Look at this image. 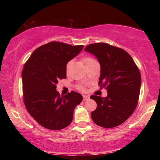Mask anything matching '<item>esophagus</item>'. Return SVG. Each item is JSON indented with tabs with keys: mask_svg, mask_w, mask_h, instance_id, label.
Segmentation results:
<instances>
[{
	"mask_svg": "<svg viewBox=\"0 0 160 160\" xmlns=\"http://www.w3.org/2000/svg\"><path fill=\"white\" fill-rule=\"evenodd\" d=\"M90 99V97L88 95H83V100L84 101H88V100Z\"/></svg>",
	"mask_w": 160,
	"mask_h": 160,
	"instance_id": "34e87169",
	"label": "esophagus"
}]
</instances>
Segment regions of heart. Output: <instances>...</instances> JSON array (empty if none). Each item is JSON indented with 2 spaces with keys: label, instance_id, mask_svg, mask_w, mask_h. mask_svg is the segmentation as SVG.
<instances>
[{
  "label": "heart",
  "instance_id": "b5f03b06",
  "mask_svg": "<svg viewBox=\"0 0 160 160\" xmlns=\"http://www.w3.org/2000/svg\"><path fill=\"white\" fill-rule=\"evenodd\" d=\"M92 61H93V59L91 58H84V61L85 62V63H88V62ZM71 65H72V61H69L68 63H67V65H66V71L67 72L68 71V70L70 68V67L71 66ZM78 89H79V90H84V88H83L82 86L79 85V86H78Z\"/></svg>",
  "mask_w": 160,
  "mask_h": 160
}]
</instances>
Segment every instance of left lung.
I'll return each mask as SVG.
<instances>
[{"label": "left lung", "mask_w": 160, "mask_h": 160, "mask_svg": "<svg viewBox=\"0 0 160 160\" xmlns=\"http://www.w3.org/2000/svg\"><path fill=\"white\" fill-rule=\"evenodd\" d=\"M85 51L95 56L101 66L99 85L107 90V96L92 95L97 109L91 117L104 128L118 126L128 119L137 107L141 76L131 56L122 48L106 43L87 46Z\"/></svg>", "instance_id": "8db88e82"}]
</instances>
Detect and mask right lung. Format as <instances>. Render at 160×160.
I'll use <instances>...</instances> for the list:
<instances>
[{
    "label": "right lung",
    "instance_id": "add662e5",
    "mask_svg": "<svg viewBox=\"0 0 160 160\" xmlns=\"http://www.w3.org/2000/svg\"><path fill=\"white\" fill-rule=\"evenodd\" d=\"M83 47L51 42L37 48L24 66V103L29 114L46 128L56 131L69 126L75 107L82 102V96L74 91L61 97L56 84L66 78L67 63Z\"/></svg>",
    "mask_w": 160,
    "mask_h": 160
}]
</instances>
